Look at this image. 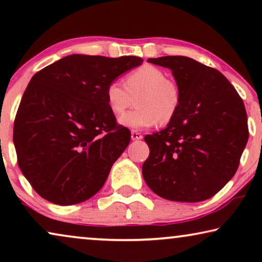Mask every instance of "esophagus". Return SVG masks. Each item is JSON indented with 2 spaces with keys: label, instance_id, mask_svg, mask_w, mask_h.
Masks as SVG:
<instances>
[{
  "label": "esophagus",
  "instance_id": "1",
  "mask_svg": "<svg viewBox=\"0 0 262 262\" xmlns=\"http://www.w3.org/2000/svg\"><path fill=\"white\" fill-rule=\"evenodd\" d=\"M143 136L142 134H139L137 131H132L131 132V139L132 141H139V139H142Z\"/></svg>",
  "mask_w": 262,
  "mask_h": 262
}]
</instances>
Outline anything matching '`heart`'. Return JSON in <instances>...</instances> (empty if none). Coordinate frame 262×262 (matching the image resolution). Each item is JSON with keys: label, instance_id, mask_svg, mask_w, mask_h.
Masks as SVG:
<instances>
[{"label": "heart", "instance_id": "heart-1", "mask_svg": "<svg viewBox=\"0 0 262 262\" xmlns=\"http://www.w3.org/2000/svg\"><path fill=\"white\" fill-rule=\"evenodd\" d=\"M106 101L111 112L123 114L137 98V108L119 118L121 126L143 130L159 123L168 124L177 116L180 106V93L167 74L155 67H143L134 70L121 81L107 84Z\"/></svg>", "mask_w": 262, "mask_h": 262}]
</instances>
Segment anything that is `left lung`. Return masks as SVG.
I'll return each instance as SVG.
<instances>
[{
	"label": "left lung",
	"instance_id": "obj_1",
	"mask_svg": "<svg viewBox=\"0 0 262 262\" xmlns=\"http://www.w3.org/2000/svg\"><path fill=\"white\" fill-rule=\"evenodd\" d=\"M148 62L171 70L180 106L166 128L144 137L150 149L142 167L144 181L173 202L209 199L234 177L248 142L242 99L223 74L188 57Z\"/></svg>",
	"mask_w": 262,
	"mask_h": 262
}]
</instances>
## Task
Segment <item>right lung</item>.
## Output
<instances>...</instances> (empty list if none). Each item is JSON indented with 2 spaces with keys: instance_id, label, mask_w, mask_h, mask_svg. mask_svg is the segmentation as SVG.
I'll return each mask as SVG.
<instances>
[{
  "instance_id": "add662e5",
  "label": "right lung",
  "mask_w": 262,
  "mask_h": 262,
  "mask_svg": "<svg viewBox=\"0 0 262 262\" xmlns=\"http://www.w3.org/2000/svg\"><path fill=\"white\" fill-rule=\"evenodd\" d=\"M143 59L70 55L31 78L14 121L25 178L41 198L74 205L92 198L131 139L106 101L110 82Z\"/></svg>"
}]
</instances>
